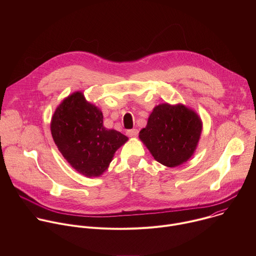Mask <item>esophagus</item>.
Segmentation results:
<instances>
[{"label": "esophagus", "mask_w": 256, "mask_h": 256, "mask_svg": "<svg viewBox=\"0 0 256 256\" xmlns=\"http://www.w3.org/2000/svg\"><path fill=\"white\" fill-rule=\"evenodd\" d=\"M126 134H128L130 138H136V136H138V130L136 128L128 130H126Z\"/></svg>", "instance_id": "obj_1"}]
</instances>
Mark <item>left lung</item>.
<instances>
[{
	"label": "left lung",
	"instance_id": "1",
	"mask_svg": "<svg viewBox=\"0 0 256 256\" xmlns=\"http://www.w3.org/2000/svg\"><path fill=\"white\" fill-rule=\"evenodd\" d=\"M202 130V120L192 109L162 103L153 109L138 136L156 161L176 167L194 155Z\"/></svg>",
	"mask_w": 256,
	"mask_h": 256
}]
</instances>
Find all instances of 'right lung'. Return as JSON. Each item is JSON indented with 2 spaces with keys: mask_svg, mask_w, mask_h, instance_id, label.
I'll use <instances>...</instances> for the list:
<instances>
[{
  "mask_svg": "<svg viewBox=\"0 0 256 256\" xmlns=\"http://www.w3.org/2000/svg\"><path fill=\"white\" fill-rule=\"evenodd\" d=\"M50 130L64 158L87 177L100 176L116 150L128 140L116 130L104 128L100 109L79 91L68 96L56 107Z\"/></svg>",
  "mask_w": 256,
  "mask_h": 256,
  "instance_id": "right-lung-1",
  "label": "right lung"
}]
</instances>
